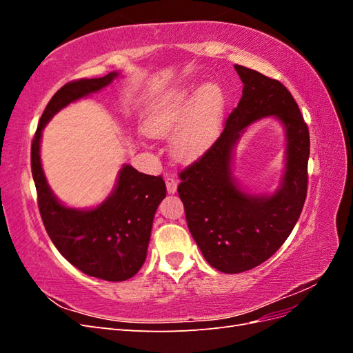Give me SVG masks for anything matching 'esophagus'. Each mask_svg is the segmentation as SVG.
<instances>
[{"mask_svg":"<svg viewBox=\"0 0 353 353\" xmlns=\"http://www.w3.org/2000/svg\"><path fill=\"white\" fill-rule=\"evenodd\" d=\"M165 183H166L168 193H169V194H174L175 191H176V188H178V181H176L175 178H172V176H168V178L165 179Z\"/></svg>","mask_w":353,"mask_h":353,"instance_id":"34e87169","label":"esophagus"}]
</instances>
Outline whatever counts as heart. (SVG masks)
I'll use <instances>...</instances> for the list:
<instances>
[{"mask_svg": "<svg viewBox=\"0 0 353 353\" xmlns=\"http://www.w3.org/2000/svg\"><path fill=\"white\" fill-rule=\"evenodd\" d=\"M227 99L216 81H206L196 90L188 85L172 88L152 103L144 119L150 137H170V152L181 162L205 153L216 140L225 116Z\"/></svg>", "mask_w": 353, "mask_h": 353, "instance_id": "b5f03b06", "label": "heart"}]
</instances>
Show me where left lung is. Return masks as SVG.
<instances>
[{"label":"left lung","instance_id":"obj_1","mask_svg":"<svg viewBox=\"0 0 353 353\" xmlns=\"http://www.w3.org/2000/svg\"><path fill=\"white\" fill-rule=\"evenodd\" d=\"M243 82L239 105L209 150L181 172L178 193L188 230L210 266L239 274L279 250L301 216L307 190L309 131L293 95L279 81L234 65ZM272 115L286 135L285 172L272 194H250L233 176V150L254 121Z\"/></svg>","mask_w":353,"mask_h":353}]
</instances>
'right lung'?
<instances>
[{"label":"right lung","mask_w":353,"mask_h":353,"mask_svg":"<svg viewBox=\"0 0 353 353\" xmlns=\"http://www.w3.org/2000/svg\"><path fill=\"white\" fill-rule=\"evenodd\" d=\"M119 77V72H110L103 78L79 79L61 87L41 116L30 150L38 206L51 241L79 271L105 281H125L140 271L147 258L154 213L166 196L165 181L125 163L112 193L100 205L70 208L48 185L41 163V138L56 113L109 87Z\"/></svg>","instance_id":"right-lung-1"}]
</instances>
